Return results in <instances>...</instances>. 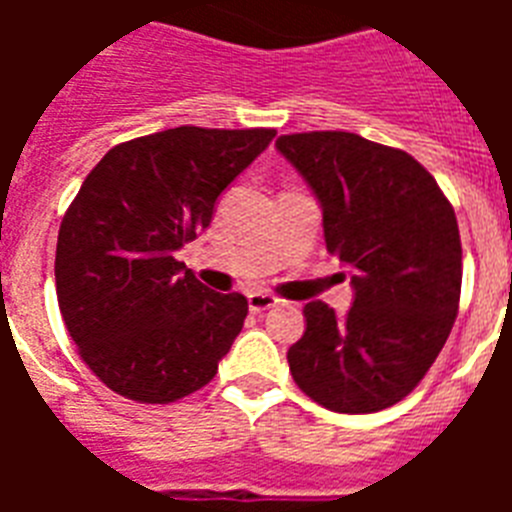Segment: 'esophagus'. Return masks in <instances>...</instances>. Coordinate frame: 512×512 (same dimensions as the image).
<instances>
[{
  "mask_svg": "<svg viewBox=\"0 0 512 512\" xmlns=\"http://www.w3.org/2000/svg\"><path fill=\"white\" fill-rule=\"evenodd\" d=\"M247 303L252 313H265V311H271V308H276L279 300H276L273 295H268V292H252V295L247 297Z\"/></svg>",
  "mask_w": 512,
  "mask_h": 512,
  "instance_id": "34e87169",
  "label": "esophagus"
}]
</instances>
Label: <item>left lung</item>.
Returning <instances> with one entry per match:
<instances>
[{"instance_id": "8db88e82", "label": "left lung", "mask_w": 512, "mask_h": 512, "mask_svg": "<svg viewBox=\"0 0 512 512\" xmlns=\"http://www.w3.org/2000/svg\"><path fill=\"white\" fill-rule=\"evenodd\" d=\"M276 148L316 193L327 249L353 271L342 319L321 300L303 308L289 372L332 412L388 409L417 388L457 319L462 244L452 204L406 151L353 132L281 135Z\"/></svg>"}]
</instances>
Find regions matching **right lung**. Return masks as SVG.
Masks as SVG:
<instances>
[{
    "label": "right lung",
    "mask_w": 512,
    "mask_h": 512,
    "mask_svg": "<svg viewBox=\"0 0 512 512\" xmlns=\"http://www.w3.org/2000/svg\"><path fill=\"white\" fill-rule=\"evenodd\" d=\"M273 138L185 124L119 143L84 177L60 223L55 287L79 356L114 393L170 404L217 374L247 297L207 289L175 252Z\"/></svg>",
    "instance_id": "right-lung-1"
}]
</instances>
